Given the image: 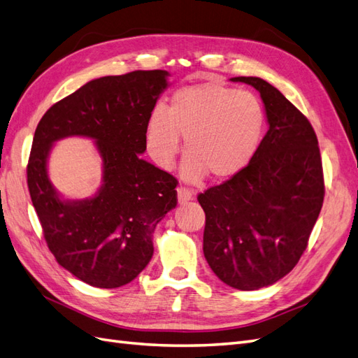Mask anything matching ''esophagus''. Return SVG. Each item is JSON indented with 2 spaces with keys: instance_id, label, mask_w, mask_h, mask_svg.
Wrapping results in <instances>:
<instances>
[{
  "instance_id": "obj_1",
  "label": "esophagus",
  "mask_w": 358,
  "mask_h": 358,
  "mask_svg": "<svg viewBox=\"0 0 358 358\" xmlns=\"http://www.w3.org/2000/svg\"><path fill=\"white\" fill-rule=\"evenodd\" d=\"M194 196H192V191L185 188V187H178V200L179 203H185V201H189L192 200Z\"/></svg>"
}]
</instances>
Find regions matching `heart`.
<instances>
[{"label":"heart","mask_w":358,"mask_h":358,"mask_svg":"<svg viewBox=\"0 0 358 358\" xmlns=\"http://www.w3.org/2000/svg\"><path fill=\"white\" fill-rule=\"evenodd\" d=\"M267 116L252 92L206 82L185 86L171 96L167 110L155 109L146 125V146L162 169L171 167L185 138L182 176L200 182L234 178L262 146Z\"/></svg>","instance_id":"1"}]
</instances>
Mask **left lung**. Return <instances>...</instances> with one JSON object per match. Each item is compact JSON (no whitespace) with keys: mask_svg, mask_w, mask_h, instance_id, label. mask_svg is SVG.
I'll list each match as a JSON object with an SVG mask.
<instances>
[{"mask_svg":"<svg viewBox=\"0 0 358 358\" xmlns=\"http://www.w3.org/2000/svg\"><path fill=\"white\" fill-rule=\"evenodd\" d=\"M268 131L252 161L234 178L199 194L206 213L203 252L224 284L251 291L289 273L306 251L324 201L315 131L297 107L259 78Z\"/></svg>","mask_w":358,"mask_h":358,"instance_id":"obj_1","label":"left lung"}]
</instances>
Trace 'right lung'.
Returning <instances> with one entry per match:
<instances>
[{
    "label": "right lung",
    "instance_id": "right-lung-1",
    "mask_svg": "<svg viewBox=\"0 0 358 358\" xmlns=\"http://www.w3.org/2000/svg\"><path fill=\"white\" fill-rule=\"evenodd\" d=\"M164 70L106 76L53 104L36 128L27 166L31 201L57 262L96 288L122 287L154 254L152 233L178 204V179L140 158ZM91 136L103 158V187L90 201H61L47 178L53 141Z\"/></svg>",
    "mask_w": 358,
    "mask_h": 358
}]
</instances>
